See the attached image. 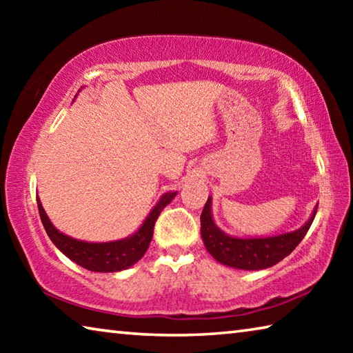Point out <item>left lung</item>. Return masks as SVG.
Here are the masks:
<instances>
[{
  "label": "left lung",
  "instance_id": "1",
  "mask_svg": "<svg viewBox=\"0 0 353 353\" xmlns=\"http://www.w3.org/2000/svg\"><path fill=\"white\" fill-rule=\"evenodd\" d=\"M318 212L314 208L301 229L288 234L266 238H235L224 234L212 218V198H208L201 213V236L208 252L214 260L236 270L256 271L266 270L288 256L303 240Z\"/></svg>",
  "mask_w": 353,
  "mask_h": 353
}]
</instances>
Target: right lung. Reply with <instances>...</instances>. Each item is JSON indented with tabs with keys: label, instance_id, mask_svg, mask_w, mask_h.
Returning <instances> with one entry per match:
<instances>
[{
	"label": "right lung",
	"instance_id": "add662e5",
	"mask_svg": "<svg viewBox=\"0 0 353 353\" xmlns=\"http://www.w3.org/2000/svg\"><path fill=\"white\" fill-rule=\"evenodd\" d=\"M176 194V191L174 193H165L134 235L124 238V240L109 243H87L62 234L52 225L39 198L37 205L41 224H43L48 236L51 238V241L56 244V248L62 254L88 271L117 272L128 270L145 255L149 243L152 240L155 221H157L160 212L170 204Z\"/></svg>",
	"mask_w": 353,
	"mask_h": 353
}]
</instances>
